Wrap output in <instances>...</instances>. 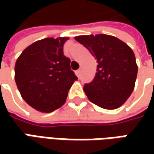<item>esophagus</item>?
<instances>
[{"label": "esophagus", "mask_w": 154, "mask_h": 154, "mask_svg": "<svg viewBox=\"0 0 154 154\" xmlns=\"http://www.w3.org/2000/svg\"><path fill=\"white\" fill-rule=\"evenodd\" d=\"M75 74H76V75H77V77L78 78H80V69H78L76 72H75Z\"/></svg>", "instance_id": "obj_1"}]
</instances>
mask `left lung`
<instances>
[{
    "label": "left lung",
    "instance_id": "8db88e82",
    "mask_svg": "<svg viewBox=\"0 0 154 154\" xmlns=\"http://www.w3.org/2000/svg\"><path fill=\"white\" fill-rule=\"evenodd\" d=\"M74 39L97 60V73L84 86L88 99L106 109L119 108L133 92L138 66L132 49L114 36L81 35Z\"/></svg>",
    "mask_w": 154,
    "mask_h": 154
}]
</instances>
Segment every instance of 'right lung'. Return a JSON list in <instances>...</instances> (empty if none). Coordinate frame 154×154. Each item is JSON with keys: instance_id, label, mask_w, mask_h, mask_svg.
Returning <instances> with one entry per match:
<instances>
[{"instance_id": "right-lung-1", "label": "right lung", "mask_w": 154, "mask_h": 154, "mask_svg": "<svg viewBox=\"0 0 154 154\" xmlns=\"http://www.w3.org/2000/svg\"><path fill=\"white\" fill-rule=\"evenodd\" d=\"M69 38H47L25 49L14 67V79L21 97L33 109L49 113L66 102L70 87L78 78L63 55Z\"/></svg>"}]
</instances>
